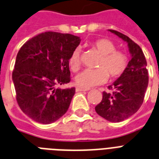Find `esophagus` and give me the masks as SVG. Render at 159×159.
<instances>
[{"instance_id":"obj_1","label":"esophagus","mask_w":159,"mask_h":159,"mask_svg":"<svg viewBox=\"0 0 159 159\" xmlns=\"http://www.w3.org/2000/svg\"><path fill=\"white\" fill-rule=\"evenodd\" d=\"M76 91H90V88H84V87H82V86H77Z\"/></svg>"}]
</instances>
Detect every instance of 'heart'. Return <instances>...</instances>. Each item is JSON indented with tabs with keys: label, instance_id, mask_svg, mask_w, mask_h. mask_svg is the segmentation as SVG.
<instances>
[{
	"label": "heart",
	"instance_id": "1",
	"mask_svg": "<svg viewBox=\"0 0 159 159\" xmlns=\"http://www.w3.org/2000/svg\"><path fill=\"white\" fill-rule=\"evenodd\" d=\"M102 55L97 69L86 68L76 76V82L78 86L89 88L91 86L100 85L106 82L109 74L111 77H117L126 70L128 58L126 53L116 50V46L108 39H99L91 44ZM81 50L76 48L71 54L68 64L73 71L78 70L81 64L80 60Z\"/></svg>",
	"mask_w": 159,
	"mask_h": 159
}]
</instances>
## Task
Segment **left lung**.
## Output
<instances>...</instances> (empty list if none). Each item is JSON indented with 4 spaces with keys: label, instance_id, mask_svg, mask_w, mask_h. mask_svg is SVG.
Instances as JSON below:
<instances>
[{
    "label": "left lung",
    "instance_id": "left-lung-1",
    "mask_svg": "<svg viewBox=\"0 0 159 159\" xmlns=\"http://www.w3.org/2000/svg\"><path fill=\"white\" fill-rule=\"evenodd\" d=\"M109 31L127 43L131 58L124 73L109 86L113 92L104 91L101 102L95 109L104 119L119 122L133 115L140 108L148 87L149 77L146 59L140 46L126 35L112 29Z\"/></svg>",
    "mask_w": 159,
    "mask_h": 159
}]
</instances>
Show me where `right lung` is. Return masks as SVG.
<instances>
[{"label": "right lung", "instance_id": "right-lung-1", "mask_svg": "<svg viewBox=\"0 0 159 159\" xmlns=\"http://www.w3.org/2000/svg\"><path fill=\"white\" fill-rule=\"evenodd\" d=\"M80 42L68 33L46 32L24 43L17 54L12 73L16 100L36 122L50 124L68 111L75 88L57 86L70 82L68 59Z\"/></svg>", "mask_w": 159, "mask_h": 159}]
</instances>
